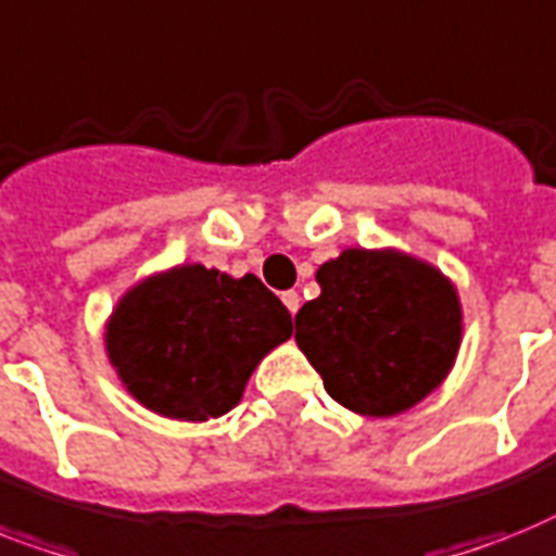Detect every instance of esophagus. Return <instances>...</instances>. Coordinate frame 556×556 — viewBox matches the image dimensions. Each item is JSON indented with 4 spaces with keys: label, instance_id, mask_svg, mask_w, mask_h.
<instances>
[{
    "label": "esophagus",
    "instance_id": "esophagus-1",
    "mask_svg": "<svg viewBox=\"0 0 556 556\" xmlns=\"http://www.w3.org/2000/svg\"><path fill=\"white\" fill-rule=\"evenodd\" d=\"M282 302H286V308L291 311L293 317H296V311H300V293L286 291V293H282Z\"/></svg>",
    "mask_w": 556,
    "mask_h": 556
}]
</instances>
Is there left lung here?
Masks as SVG:
<instances>
[{"label": "left lung", "mask_w": 556, "mask_h": 556, "mask_svg": "<svg viewBox=\"0 0 556 556\" xmlns=\"http://www.w3.org/2000/svg\"><path fill=\"white\" fill-rule=\"evenodd\" d=\"M317 300L296 314V345L325 391L365 417H394L448 377L463 337L457 291L400 251L349 248L319 265Z\"/></svg>", "instance_id": "left-lung-1"}]
</instances>
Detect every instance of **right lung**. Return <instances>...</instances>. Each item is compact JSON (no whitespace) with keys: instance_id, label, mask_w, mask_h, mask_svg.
Instances as JSON below:
<instances>
[{"instance_id":"obj_1","label":"right lung","mask_w":556,"mask_h":556,"mask_svg":"<svg viewBox=\"0 0 556 556\" xmlns=\"http://www.w3.org/2000/svg\"><path fill=\"white\" fill-rule=\"evenodd\" d=\"M293 333L291 314L245 274L179 265L130 288L108 319L105 345L119 380L162 417H223L265 354Z\"/></svg>"}]
</instances>
